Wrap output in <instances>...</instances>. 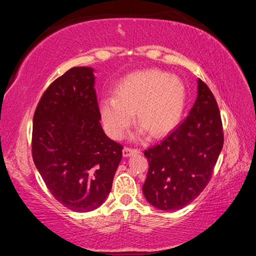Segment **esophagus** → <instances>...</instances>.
Returning a JSON list of instances; mask_svg holds the SVG:
<instances>
[{
	"mask_svg": "<svg viewBox=\"0 0 256 256\" xmlns=\"http://www.w3.org/2000/svg\"><path fill=\"white\" fill-rule=\"evenodd\" d=\"M136 152H140L138 149H132V148H128V146H125L123 149V156L124 157H130V156L133 154H136Z\"/></svg>",
	"mask_w": 256,
	"mask_h": 256,
	"instance_id": "obj_1",
	"label": "esophagus"
}]
</instances>
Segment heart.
<instances>
[{
	"instance_id": "1",
	"label": "heart",
	"mask_w": 256,
	"mask_h": 256,
	"mask_svg": "<svg viewBox=\"0 0 256 256\" xmlns=\"http://www.w3.org/2000/svg\"><path fill=\"white\" fill-rule=\"evenodd\" d=\"M186 105V89L178 78L159 70L133 73L116 86L114 98L100 102V114L108 136L120 140L136 114L138 136L146 132L164 136L180 122Z\"/></svg>"
}]
</instances>
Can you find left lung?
I'll return each mask as SVG.
<instances>
[{"label": "left lung", "instance_id": "left-lung-1", "mask_svg": "<svg viewBox=\"0 0 256 256\" xmlns=\"http://www.w3.org/2000/svg\"><path fill=\"white\" fill-rule=\"evenodd\" d=\"M224 146L220 112L211 90L198 80V97L188 116L160 144L144 151L149 162L142 190L151 206L172 211L204 190Z\"/></svg>", "mask_w": 256, "mask_h": 256}]
</instances>
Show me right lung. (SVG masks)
<instances>
[{"instance_id":"right-lung-1","label":"right lung","mask_w":256,"mask_h":256,"mask_svg":"<svg viewBox=\"0 0 256 256\" xmlns=\"http://www.w3.org/2000/svg\"><path fill=\"white\" fill-rule=\"evenodd\" d=\"M94 68H72L42 94L34 115L32 159L47 188L76 212L106 200L123 146L100 125Z\"/></svg>"}]
</instances>
